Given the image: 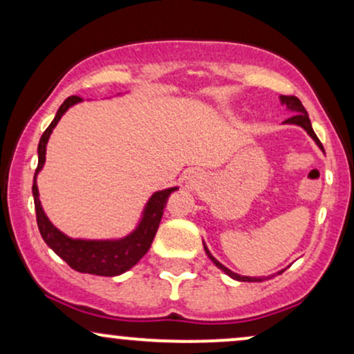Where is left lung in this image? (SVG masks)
<instances>
[{"mask_svg":"<svg viewBox=\"0 0 354 354\" xmlns=\"http://www.w3.org/2000/svg\"><path fill=\"white\" fill-rule=\"evenodd\" d=\"M279 100H281V103L283 104H286L288 108L291 109V111H295L296 115L295 116H291V118H288L286 120V123H291V124H298V126H301V128H304L308 131V135H310L313 140L316 141V145L319 146L321 149H323L324 151V148H323V145H321V141L318 140V136L315 135V131H313V128H311V121H310V118H308V113H306V109H304V106L301 104V101H299L298 98H296V96H279ZM205 250H206V254L209 256V259L211 261L214 263V265H216L219 270H223L225 271L226 274H230L231 278H234V279H238V281H261V278H251V276H241V274H236V273H233V271H230L228 268L226 266H223L221 263L218 261L216 258H214L213 254L209 253L208 251V248L205 246ZM283 271H279V274H281Z\"/></svg>","mask_w":354,"mask_h":354,"instance_id":"8db88e82","label":"left lung"}]
</instances>
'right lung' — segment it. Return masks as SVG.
Wrapping results in <instances>:
<instances>
[{"label": "right lung", "mask_w": 354, "mask_h": 354, "mask_svg": "<svg viewBox=\"0 0 354 354\" xmlns=\"http://www.w3.org/2000/svg\"><path fill=\"white\" fill-rule=\"evenodd\" d=\"M80 101H83L80 96H70V98L64 100V103L61 104L58 113H56L55 120L51 121V124L48 126L46 131L43 133L41 140H39L38 168H36L33 178L36 221H38L39 233H41L44 243L61 259H64L73 270L80 271V273L98 276H118L128 271L129 268L135 266L148 253L149 246H151L154 239V234L158 231V226H160L161 216H163V209L166 206V201H168V196L178 188H169L154 193L149 198L148 205H146L145 216L141 219L140 225H138V228L126 238L115 239V241H86V239H71L66 234L61 233L59 230H56L41 208L38 186H36V176H38L39 169L44 165L46 143L50 140L53 128L58 124L61 116L66 113V109L73 106V104L80 103Z\"/></svg>", "instance_id": "1"}]
</instances>
